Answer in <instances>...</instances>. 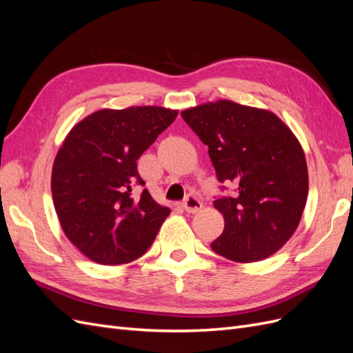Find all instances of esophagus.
<instances>
[{
	"label": "esophagus",
	"mask_w": 353,
	"mask_h": 353,
	"mask_svg": "<svg viewBox=\"0 0 353 353\" xmlns=\"http://www.w3.org/2000/svg\"><path fill=\"white\" fill-rule=\"evenodd\" d=\"M183 208L188 212V213H196L203 208V203L200 201V199H197L196 196H188L184 203H183Z\"/></svg>",
	"instance_id": "obj_1"
}]
</instances>
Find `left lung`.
<instances>
[{
	"instance_id": "8db88e82",
	"label": "left lung",
	"mask_w": 353,
	"mask_h": 353,
	"mask_svg": "<svg viewBox=\"0 0 353 353\" xmlns=\"http://www.w3.org/2000/svg\"><path fill=\"white\" fill-rule=\"evenodd\" d=\"M181 116L209 147L219 183L234 187L232 196L213 201L225 227L212 250L241 263L279 252L301 222L309 190L303 148L290 128L270 110L230 100Z\"/></svg>"
}]
</instances>
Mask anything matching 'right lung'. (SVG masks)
<instances>
[{
    "mask_svg": "<svg viewBox=\"0 0 353 353\" xmlns=\"http://www.w3.org/2000/svg\"><path fill=\"white\" fill-rule=\"evenodd\" d=\"M178 110L159 105L101 109L74 125L57 152L51 193L66 237L92 262H132L170 213L144 188L137 160Z\"/></svg>",
    "mask_w": 353,
    "mask_h": 353,
    "instance_id": "right-lung-1",
    "label": "right lung"
}]
</instances>
